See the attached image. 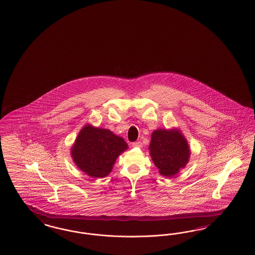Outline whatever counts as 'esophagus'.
I'll use <instances>...</instances> for the list:
<instances>
[{
	"label": "esophagus",
	"mask_w": 255,
	"mask_h": 255,
	"mask_svg": "<svg viewBox=\"0 0 255 255\" xmlns=\"http://www.w3.org/2000/svg\"><path fill=\"white\" fill-rule=\"evenodd\" d=\"M132 146L136 148H141L142 147V143H141L140 141H135V142H133V143H132Z\"/></svg>",
	"instance_id": "1"
}]
</instances>
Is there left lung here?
I'll list each match as a JSON object with an SVG mask.
<instances>
[{"label":"left lung","mask_w":255,"mask_h":255,"mask_svg":"<svg viewBox=\"0 0 255 255\" xmlns=\"http://www.w3.org/2000/svg\"><path fill=\"white\" fill-rule=\"evenodd\" d=\"M150 156L158 172L165 177H172L188 164L190 148L180 129H156L151 135Z\"/></svg>","instance_id":"obj_1"}]
</instances>
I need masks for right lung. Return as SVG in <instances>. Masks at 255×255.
I'll list each match as a JSON object with an SVG mask.
<instances>
[{
  "mask_svg": "<svg viewBox=\"0 0 255 255\" xmlns=\"http://www.w3.org/2000/svg\"><path fill=\"white\" fill-rule=\"evenodd\" d=\"M127 149L128 145L122 137L87 124L79 132L70 155L82 172L93 178H102L110 174L116 158Z\"/></svg>",
  "mask_w": 255,
  "mask_h": 255,
  "instance_id": "right-lung-1",
  "label": "right lung"
}]
</instances>
